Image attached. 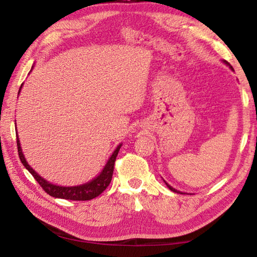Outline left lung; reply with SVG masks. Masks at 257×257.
I'll return each instance as SVG.
<instances>
[{"label": "left lung", "mask_w": 257, "mask_h": 257, "mask_svg": "<svg viewBox=\"0 0 257 257\" xmlns=\"http://www.w3.org/2000/svg\"><path fill=\"white\" fill-rule=\"evenodd\" d=\"M224 63L225 64H227V66H229L230 67V64L227 62V61H224ZM230 68H231V70H233V69H232V67H230ZM165 182V181H164ZM165 185H167L168 187H169V189H170V190H172V191H175V193H180V191H178L177 189H175V188H172V187L170 186V185H169V184H167V182H165ZM180 194H182V193H180Z\"/></svg>", "instance_id": "8db88e82"}]
</instances>
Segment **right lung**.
<instances>
[{"mask_svg": "<svg viewBox=\"0 0 257 257\" xmlns=\"http://www.w3.org/2000/svg\"><path fill=\"white\" fill-rule=\"evenodd\" d=\"M23 86V85H21ZM21 89V87H20ZM19 89V93H20ZM17 146H18V153L21 163L25 165V168L32 173L33 177L36 179V181L40 184V186L44 189L50 196H53L55 198H63V199H71V201H89L97 197L98 195H101L104 190L106 189V187L110 185L112 180L113 170H114V162L118 155L121 144L116 147L115 151L113 152L111 158L108 159L107 163L102 170L99 175L94 178L93 180H90L87 184L80 185V186H73V187H63V186H56L53 185L52 182L46 181L44 178H42L40 175H37V172L33 170V168L27 163L25 156L23 154V150H21L20 142L18 138V133H17Z\"/></svg>", "mask_w": 257, "mask_h": 257, "instance_id": "1", "label": "right lung"}]
</instances>
